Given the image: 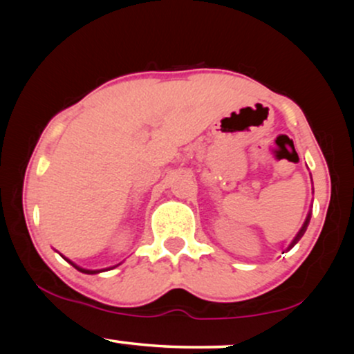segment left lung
<instances>
[{"label": "left lung", "instance_id": "left-lung-1", "mask_svg": "<svg viewBox=\"0 0 354 354\" xmlns=\"http://www.w3.org/2000/svg\"><path fill=\"white\" fill-rule=\"evenodd\" d=\"M310 219H311V213H308V216H306V219H304V223H303L301 230L298 231V234H296L293 241H291V245H290V248H288V250H291V248H293V246L296 245V243H298L299 239H301V236L304 234V231H306V228H308V225H310Z\"/></svg>", "mask_w": 354, "mask_h": 354}]
</instances>
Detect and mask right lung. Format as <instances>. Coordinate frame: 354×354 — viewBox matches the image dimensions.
Listing matches in <instances>:
<instances>
[{
  "label": "right lung",
  "mask_w": 354,
  "mask_h": 354,
  "mask_svg": "<svg viewBox=\"0 0 354 354\" xmlns=\"http://www.w3.org/2000/svg\"><path fill=\"white\" fill-rule=\"evenodd\" d=\"M63 258H64V256H63ZM64 259H66V258H64ZM66 261H68V263H71V265L75 266L76 270H78V271H81V273H86V274H96V273H101V271H106V270H84V268H81V266H78V265H75V263L70 261V259H66ZM113 268H115V266H113ZM108 270H111V268H108Z\"/></svg>",
  "instance_id": "1"
}]
</instances>
